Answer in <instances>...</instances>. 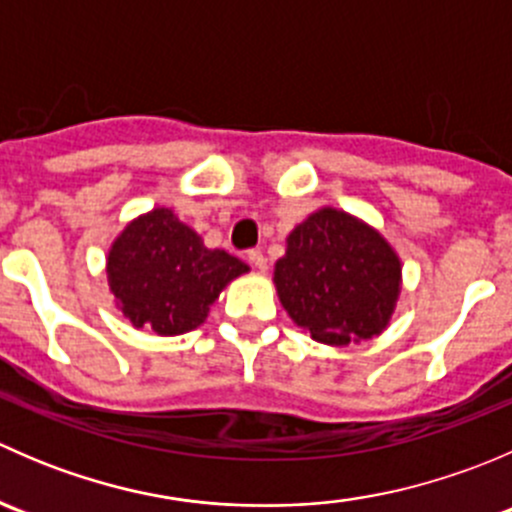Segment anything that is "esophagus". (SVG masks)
Segmentation results:
<instances>
[{
    "label": "esophagus",
    "mask_w": 512,
    "mask_h": 512,
    "mask_svg": "<svg viewBox=\"0 0 512 512\" xmlns=\"http://www.w3.org/2000/svg\"><path fill=\"white\" fill-rule=\"evenodd\" d=\"M247 260H250V265L255 267V270H260V272L267 270V257L262 255V250H250L247 252Z\"/></svg>",
    "instance_id": "1"
}]
</instances>
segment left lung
I'll use <instances>...</instances> for the list:
<instances>
[{"mask_svg":"<svg viewBox=\"0 0 512 512\" xmlns=\"http://www.w3.org/2000/svg\"><path fill=\"white\" fill-rule=\"evenodd\" d=\"M401 262L389 242L342 210L309 215L275 265L282 307L312 339L349 344L379 334L399 297Z\"/></svg>","mask_w":512,"mask_h":512,"instance_id":"1","label":"left lung"}]
</instances>
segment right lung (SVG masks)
I'll use <instances>...</instances> for the list:
<instances>
[{
    "label": "right lung",
    "instance_id": "right-lung-1",
    "mask_svg": "<svg viewBox=\"0 0 512 512\" xmlns=\"http://www.w3.org/2000/svg\"><path fill=\"white\" fill-rule=\"evenodd\" d=\"M106 272L133 327L173 337L203 324L210 304L247 265L225 250H208L173 210L156 208L113 242Z\"/></svg>",
    "mask_w": 512,
    "mask_h": 512
}]
</instances>
